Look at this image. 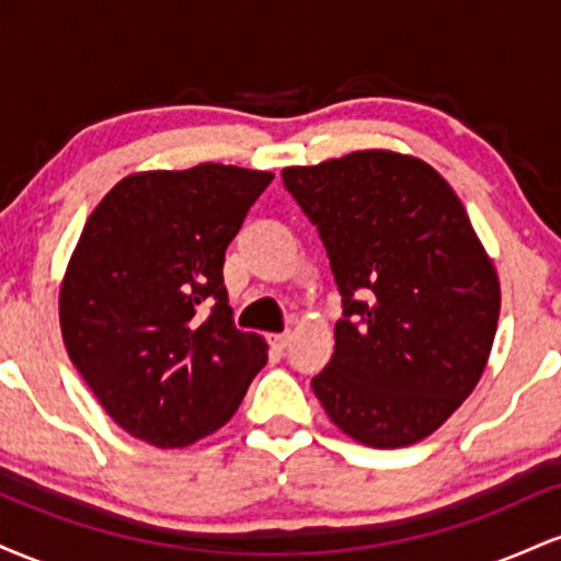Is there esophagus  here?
Here are the masks:
<instances>
[{"label": "esophagus", "mask_w": 561, "mask_h": 561, "mask_svg": "<svg viewBox=\"0 0 561 561\" xmlns=\"http://www.w3.org/2000/svg\"><path fill=\"white\" fill-rule=\"evenodd\" d=\"M268 343H272V347L274 351H285L287 347V343H289V334L287 332H282V334H272V337H268Z\"/></svg>", "instance_id": "esophagus-1"}]
</instances>
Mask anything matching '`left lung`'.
<instances>
[{"label": "left lung", "mask_w": 561, "mask_h": 561, "mask_svg": "<svg viewBox=\"0 0 561 561\" xmlns=\"http://www.w3.org/2000/svg\"><path fill=\"white\" fill-rule=\"evenodd\" d=\"M343 295L330 364L311 388L371 448L433 435L480 382L501 287L446 179L420 158L362 150L282 171Z\"/></svg>", "instance_id": "8db88e82"}]
</instances>
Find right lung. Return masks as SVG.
Listing matches in <instances>:
<instances>
[{
    "mask_svg": "<svg viewBox=\"0 0 561 561\" xmlns=\"http://www.w3.org/2000/svg\"><path fill=\"white\" fill-rule=\"evenodd\" d=\"M274 173L199 163L121 179L87 218L60 287L68 356L128 435L184 448L224 427L268 362L240 332L224 253Z\"/></svg>",
    "mask_w": 561,
    "mask_h": 561,
    "instance_id": "1",
    "label": "right lung"
}]
</instances>
